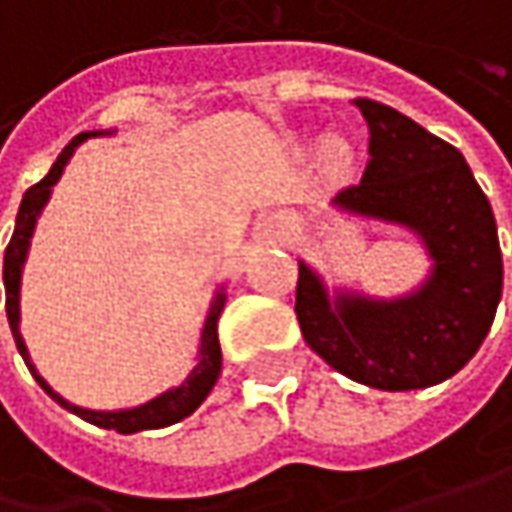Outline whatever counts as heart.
<instances>
[{
    "mask_svg": "<svg viewBox=\"0 0 512 512\" xmlns=\"http://www.w3.org/2000/svg\"><path fill=\"white\" fill-rule=\"evenodd\" d=\"M298 147L301 150L318 147V167L330 182H345L356 167V147L345 133H327L321 138L307 133L304 138H298Z\"/></svg>",
    "mask_w": 512,
    "mask_h": 512,
    "instance_id": "1",
    "label": "heart"
}]
</instances>
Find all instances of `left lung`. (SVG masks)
Wrapping results in <instances>:
<instances>
[{
	"mask_svg": "<svg viewBox=\"0 0 512 512\" xmlns=\"http://www.w3.org/2000/svg\"><path fill=\"white\" fill-rule=\"evenodd\" d=\"M368 121L362 179L330 196L336 214L417 237L429 269L403 295L327 284L298 260L295 313L307 345L368 388L414 391L455 376L487 339L504 284L496 217L472 170L403 112L353 101Z\"/></svg>",
	"mask_w": 512,
	"mask_h": 512,
	"instance_id": "8db88e82",
	"label": "left lung"
}]
</instances>
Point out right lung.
I'll use <instances>...</instances> for the list:
<instances>
[{"mask_svg": "<svg viewBox=\"0 0 512 512\" xmlns=\"http://www.w3.org/2000/svg\"><path fill=\"white\" fill-rule=\"evenodd\" d=\"M118 130H86L80 136L72 138V144L57 156V162L51 165L48 176L43 182H37L34 188H28L25 196H22V205H19V214H16V226L14 237L5 249V295H8V324H11V333H14V342L28 365V371L34 374V379L40 382V388L46 391L48 397L54 403L77 414L80 420L92 423V426H101V429H115L121 435H136V432H144V429H165V426H173L179 420H185L188 414H194L196 408L205 403V397L211 394V388L217 385L220 379V371H223V350H220V339H217V321H220V313L226 307V284H220L214 289V298L208 304V313H205V321H202V330H199V347H196V359L194 368L188 371V376L179 382V385H170L167 391L150 397L147 403H138V406L130 408H83L69 403L63 394H57L51 385H48L43 374L37 371V365L31 362L28 356V347H25V339H22V330H19V321H22V313H19V289H22V272H25V260H28V252H31V237L37 231V220L43 214V208L51 199V191L54 185L60 182L66 165L72 162L75 150L89 141V138H101V136H115Z\"/></svg>", "mask_w": 512, "mask_h": 512, "instance_id": "1", "label": "right lung"}]
</instances>
